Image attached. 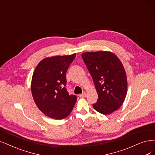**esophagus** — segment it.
<instances>
[{"instance_id": "34e87169", "label": "esophagus", "mask_w": 155, "mask_h": 155, "mask_svg": "<svg viewBox=\"0 0 155 155\" xmlns=\"http://www.w3.org/2000/svg\"><path fill=\"white\" fill-rule=\"evenodd\" d=\"M86 96H87V94L85 93H83L82 94H81L79 95V96L81 97V98H85V97H86Z\"/></svg>"}]
</instances>
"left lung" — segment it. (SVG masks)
Wrapping results in <instances>:
<instances>
[{
  "label": "left lung",
  "instance_id": "obj_1",
  "mask_svg": "<svg viewBox=\"0 0 155 155\" xmlns=\"http://www.w3.org/2000/svg\"><path fill=\"white\" fill-rule=\"evenodd\" d=\"M82 57L98 95L97 102L93 105L94 109L104 115L119 109L128 89L127 74L121 61L108 51L85 52Z\"/></svg>",
  "mask_w": 155,
  "mask_h": 155
}]
</instances>
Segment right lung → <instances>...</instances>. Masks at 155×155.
Segmentation results:
<instances>
[{
    "label": "right lung",
    "instance_id": "obj_1",
    "mask_svg": "<svg viewBox=\"0 0 155 155\" xmlns=\"http://www.w3.org/2000/svg\"><path fill=\"white\" fill-rule=\"evenodd\" d=\"M76 54L47 57L40 61L32 74L31 93L39 109L55 119L68 117L77 101L65 86L66 73Z\"/></svg>",
    "mask_w": 155,
    "mask_h": 155
}]
</instances>
